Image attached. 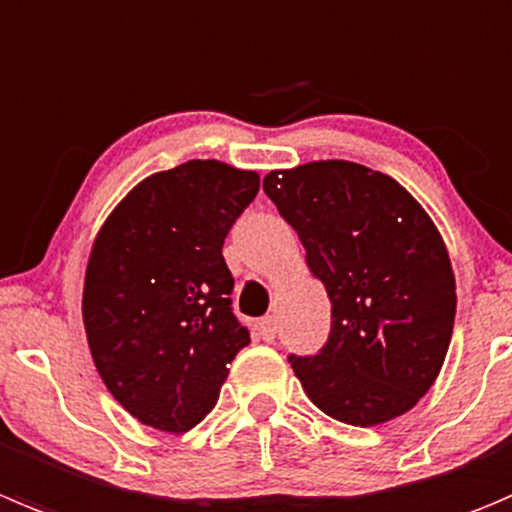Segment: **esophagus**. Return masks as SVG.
Segmentation results:
<instances>
[{
  "instance_id": "esophagus-1",
  "label": "esophagus",
  "mask_w": 512,
  "mask_h": 512,
  "mask_svg": "<svg viewBox=\"0 0 512 512\" xmlns=\"http://www.w3.org/2000/svg\"><path fill=\"white\" fill-rule=\"evenodd\" d=\"M257 330H260V337H262V340H265V342L275 340V335H277V322H275V317H272V315L262 317V320L257 322Z\"/></svg>"
}]
</instances>
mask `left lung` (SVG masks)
<instances>
[{"label": "left lung", "mask_w": 512, "mask_h": 512, "mask_svg": "<svg viewBox=\"0 0 512 512\" xmlns=\"http://www.w3.org/2000/svg\"><path fill=\"white\" fill-rule=\"evenodd\" d=\"M262 190L332 302L325 347L290 355L307 398L357 428L408 413L443 367L458 305L435 222L393 177L347 160L275 170Z\"/></svg>", "instance_id": "obj_1"}]
</instances>
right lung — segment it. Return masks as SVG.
<instances>
[{"label": "right lung", "mask_w": 512, "mask_h": 512, "mask_svg": "<svg viewBox=\"0 0 512 512\" xmlns=\"http://www.w3.org/2000/svg\"><path fill=\"white\" fill-rule=\"evenodd\" d=\"M257 190V172L190 160L142 180L94 237L82 292L89 352L142 425L195 428L250 345L222 245Z\"/></svg>", "instance_id": "add662e5"}]
</instances>
